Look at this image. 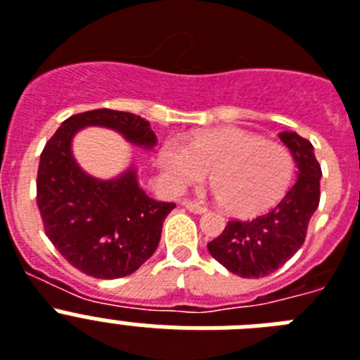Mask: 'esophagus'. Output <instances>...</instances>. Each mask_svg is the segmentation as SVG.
<instances>
[{
	"mask_svg": "<svg viewBox=\"0 0 360 360\" xmlns=\"http://www.w3.org/2000/svg\"><path fill=\"white\" fill-rule=\"evenodd\" d=\"M184 207H186L187 211H191V213H196V214H202L207 211V207H205V205L195 204V202H184Z\"/></svg>",
	"mask_w": 360,
	"mask_h": 360,
	"instance_id": "obj_1",
	"label": "esophagus"
}]
</instances>
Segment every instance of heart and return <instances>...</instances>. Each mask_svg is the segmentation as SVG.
<instances>
[{"label":"heart","mask_w":360,"mask_h":360,"mask_svg":"<svg viewBox=\"0 0 360 360\" xmlns=\"http://www.w3.org/2000/svg\"><path fill=\"white\" fill-rule=\"evenodd\" d=\"M158 165L167 186L182 193L207 173L224 210L255 217L282 200L293 178V155L240 129H211L184 143L171 138L160 147Z\"/></svg>","instance_id":"heart-1"}]
</instances>
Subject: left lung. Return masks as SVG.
Segmentation results:
<instances>
[{
	"mask_svg": "<svg viewBox=\"0 0 360 360\" xmlns=\"http://www.w3.org/2000/svg\"><path fill=\"white\" fill-rule=\"evenodd\" d=\"M297 164V180L278 204L253 220H231L207 244L211 257L235 275L260 278L282 268L300 250L309 218L321 200V165L311 142L297 133L278 134Z\"/></svg>",
	"mask_w": 360,
	"mask_h": 360,
	"instance_id": "8db88e82",
	"label": "left lung"
}]
</instances>
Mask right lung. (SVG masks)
Returning <instances> with one entry per match:
<instances>
[{"label":"right lung","instance_id":"right-lung-1","mask_svg":"<svg viewBox=\"0 0 360 360\" xmlns=\"http://www.w3.org/2000/svg\"><path fill=\"white\" fill-rule=\"evenodd\" d=\"M84 127L112 129L143 149L156 136L133 112L94 109L67 118L39 156L36 202L49 240L85 275L120 278L155 253L174 204L147 196L133 165L110 180L85 173L72 156V138Z\"/></svg>","mask_w":360,"mask_h":360}]
</instances>
